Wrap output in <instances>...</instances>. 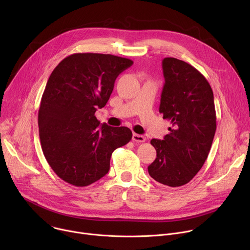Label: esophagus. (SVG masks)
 <instances>
[{
  "label": "esophagus",
  "mask_w": 250,
  "mask_h": 250,
  "mask_svg": "<svg viewBox=\"0 0 250 250\" xmlns=\"http://www.w3.org/2000/svg\"><path fill=\"white\" fill-rule=\"evenodd\" d=\"M132 140L135 142H144L146 141V137L141 134H137V133H133L132 134Z\"/></svg>",
  "instance_id": "esophagus-1"
}]
</instances>
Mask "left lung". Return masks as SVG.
Returning a JSON list of instances; mask_svg holds the SVG:
<instances>
[{"label":"left lung","mask_w":250,"mask_h":250,"mask_svg":"<svg viewBox=\"0 0 250 250\" xmlns=\"http://www.w3.org/2000/svg\"><path fill=\"white\" fill-rule=\"evenodd\" d=\"M165 83L159 113L170 122L164 139H151L155 160L148 166L153 179L169 187L189 183L208 158L217 128L212 90L199 71L173 57L162 60Z\"/></svg>","instance_id":"left-lung-1"}]
</instances>
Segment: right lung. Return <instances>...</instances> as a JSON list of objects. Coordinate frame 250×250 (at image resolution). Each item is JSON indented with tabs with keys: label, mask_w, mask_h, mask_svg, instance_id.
Here are the masks:
<instances>
[{
	"label": "right lung",
	"mask_w": 250,
	"mask_h": 250,
	"mask_svg": "<svg viewBox=\"0 0 250 250\" xmlns=\"http://www.w3.org/2000/svg\"><path fill=\"white\" fill-rule=\"evenodd\" d=\"M132 64L112 54L74 53L52 71L40 105L39 129L43 154L63 181L85 187L100 180L110 170L114 150L131 139L128 127L100 125L95 113Z\"/></svg>",
	"instance_id": "right-lung-1"
}]
</instances>
